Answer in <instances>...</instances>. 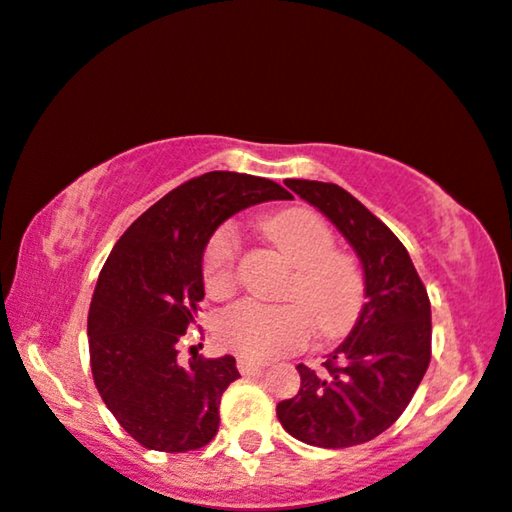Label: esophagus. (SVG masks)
I'll use <instances>...</instances> for the list:
<instances>
[{
	"mask_svg": "<svg viewBox=\"0 0 512 512\" xmlns=\"http://www.w3.org/2000/svg\"><path fill=\"white\" fill-rule=\"evenodd\" d=\"M264 367H267V365H264V362H255V360H250V357H238V372L240 374L262 372Z\"/></svg>",
	"mask_w": 512,
	"mask_h": 512,
	"instance_id": "34e87169",
	"label": "esophagus"
}]
</instances>
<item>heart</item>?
<instances>
[{
    "label": "heart",
    "instance_id": "obj_1",
    "mask_svg": "<svg viewBox=\"0 0 512 512\" xmlns=\"http://www.w3.org/2000/svg\"><path fill=\"white\" fill-rule=\"evenodd\" d=\"M264 231L295 264L286 288V298L293 303L243 300L229 307L217 319L221 346L250 360H274L303 348L310 341L312 324L324 338L346 334L360 317L367 295L360 262L334 250V231L312 209H286L269 219ZM238 255L236 226H221L202 255V281L212 298H229L236 291Z\"/></svg>",
    "mask_w": 512,
    "mask_h": 512
}]
</instances>
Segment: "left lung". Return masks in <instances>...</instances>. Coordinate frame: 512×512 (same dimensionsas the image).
<instances>
[{"mask_svg":"<svg viewBox=\"0 0 512 512\" xmlns=\"http://www.w3.org/2000/svg\"><path fill=\"white\" fill-rule=\"evenodd\" d=\"M353 245L367 303L324 372L298 365L300 391L276 405L288 434L319 448L372 441L403 415L432 360V305L408 250L336 183L286 178Z\"/></svg>","mask_w":512,"mask_h":512,"instance_id":"obj_1","label":"left lung"}]
</instances>
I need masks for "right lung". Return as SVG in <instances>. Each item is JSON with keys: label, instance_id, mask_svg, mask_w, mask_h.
<instances>
[{"label": "right lung", "instance_id": "1", "mask_svg": "<svg viewBox=\"0 0 512 512\" xmlns=\"http://www.w3.org/2000/svg\"><path fill=\"white\" fill-rule=\"evenodd\" d=\"M288 197L269 178L209 171L166 193L116 240L90 303V367L104 405L140 446L186 453L217 434L221 396L240 377L236 360L195 355L181 365L176 350L205 298L202 255L240 209Z\"/></svg>", "mask_w": 512, "mask_h": 512}]
</instances>
